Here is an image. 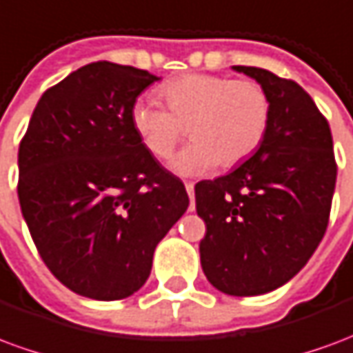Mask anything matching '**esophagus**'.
<instances>
[{"label": "esophagus", "mask_w": 353, "mask_h": 353, "mask_svg": "<svg viewBox=\"0 0 353 353\" xmlns=\"http://www.w3.org/2000/svg\"><path fill=\"white\" fill-rule=\"evenodd\" d=\"M185 189H187V192H189V199H191L189 212H194V183H185Z\"/></svg>", "instance_id": "34e87169"}]
</instances>
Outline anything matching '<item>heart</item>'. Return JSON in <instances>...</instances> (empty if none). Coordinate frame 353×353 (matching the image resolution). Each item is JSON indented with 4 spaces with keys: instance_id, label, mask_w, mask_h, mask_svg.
<instances>
[{
    "instance_id": "obj_1",
    "label": "heart",
    "mask_w": 353,
    "mask_h": 353,
    "mask_svg": "<svg viewBox=\"0 0 353 353\" xmlns=\"http://www.w3.org/2000/svg\"><path fill=\"white\" fill-rule=\"evenodd\" d=\"M168 109L134 101L130 123L149 153L166 161L191 132L192 143L170 162L179 176H204L219 162L236 166L255 153L268 130L270 98L259 83L223 75H183L161 88Z\"/></svg>"
}]
</instances>
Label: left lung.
I'll return each instance as SVG.
<instances>
[{
	"label": "left lung",
	"mask_w": 353,
	"mask_h": 353,
	"mask_svg": "<svg viewBox=\"0 0 353 353\" xmlns=\"http://www.w3.org/2000/svg\"><path fill=\"white\" fill-rule=\"evenodd\" d=\"M265 88L270 123L259 149L217 179L194 185L206 223L200 263L208 281L234 296L265 295L303 268L325 234L336 183L325 117L295 81L232 65Z\"/></svg>",
	"instance_id": "8db88e82"
}]
</instances>
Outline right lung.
<instances>
[{
    "label": "right lung",
    "instance_id": "right-lung-1",
    "mask_svg": "<svg viewBox=\"0 0 353 353\" xmlns=\"http://www.w3.org/2000/svg\"><path fill=\"white\" fill-rule=\"evenodd\" d=\"M145 70L92 62L37 101L19 147V200L57 280L94 301L134 295L157 244L187 212L181 179L141 145L130 123Z\"/></svg>",
    "mask_w": 353,
    "mask_h": 353
}]
</instances>
